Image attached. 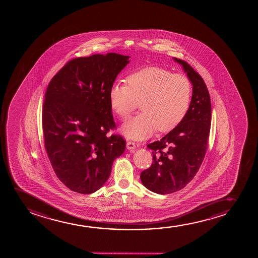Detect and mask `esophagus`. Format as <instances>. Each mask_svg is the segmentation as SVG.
<instances>
[{
	"label": "esophagus",
	"instance_id": "obj_1",
	"mask_svg": "<svg viewBox=\"0 0 258 258\" xmlns=\"http://www.w3.org/2000/svg\"><path fill=\"white\" fill-rule=\"evenodd\" d=\"M135 148H136V144H135L134 142H127V149H128V150H134Z\"/></svg>",
	"mask_w": 258,
	"mask_h": 258
}]
</instances>
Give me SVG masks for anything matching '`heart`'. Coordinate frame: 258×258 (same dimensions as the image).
<instances>
[{"instance_id": "1", "label": "heart", "mask_w": 258, "mask_h": 258, "mask_svg": "<svg viewBox=\"0 0 258 258\" xmlns=\"http://www.w3.org/2000/svg\"><path fill=\"white\" fill-rule=\"evenodd\" d=\"M127 85L114 83L109 90L110 106L121 120L140 106L143 112L124 124L125 137L143 140L157 130L172 131L186 115L191 99V84L185 76L165 69L145 68L130 75Z\"/></svg>"}]
</instances>
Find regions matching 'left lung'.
Returning a JSON list of instances; mask_svg holds the SVG:
<instances>
[{
    "instance_id": "obj_1",
    "label": "left lung",
    "mask_w": 258,
    "mask_h": 258,
    "mask_svg": "<svg viewBox=\"0 0 258 258\" xmlns=\"http://www.w3.org/2000/svg\"><path fill=\"white\" fill-rule=\"evenodd\" d=\"M180 64L193 85L190 105L182 120L159 141L149 144L152 166L140 174L149 190L170 194L183 188L198 173L208 145L212 105L204 79L185 60Z\"/></svg>"
}]
</instances>
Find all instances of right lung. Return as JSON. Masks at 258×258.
<instances>
[{
    "label": "right lung",
    "instance_id": "1",
    "mask_svg": "<svg viewBox=\"0 0 258 258\" xmlns=\"http://www.w3.org/2000/svg\"><path fill=\"white\" fill-rule=\"evenodd\" d=\"M130 56L108 53L68 61L47 86L43 104L45 148L59 180L74 192L91 194L109 178L126 148L115 128L109 90Z\"/></svg>",
    "mask_w": 258,
    "mask_h": 258
}]
</instances>
